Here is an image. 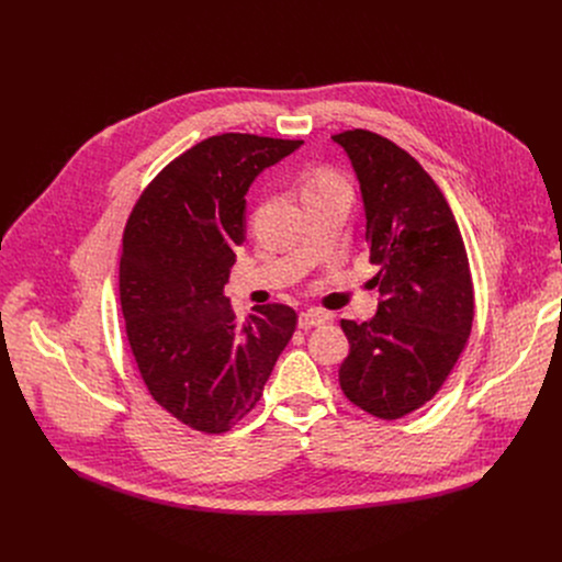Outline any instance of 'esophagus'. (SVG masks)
Returning <instances> with one entry per match:
<instances>
[{
    "instance_id": "34e87169",
    "label": "esophagus",
    "mask_w": 562,
    "mask_h": 562,
    "mask_svg": "<svg viewBox=\"0 0 562 562\" xmlns=\"http://www.w3.org/2000/svg\"><path fill=\"white\" fill-rule=\"evenodd\" d=\"M325 315L319 313V311H315V308H308V311H302L300 315H297V327L300 329H311V327H319V325H325Z\"/></svg>"
}]
</instances>
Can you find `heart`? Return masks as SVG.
<instances>
[{
  "mask_svg": "<svg viewBox=\"0 0 562 562\" xmlns=\"http://www.w3.org/2000/svg\"><path fill=\"white\" fill-rule=\"evenodd\" d=\"M334 184H345V182H342L336 173H331V171H327V169H319V171H313L311 176H306V180H304V193L327 189V187H334Z\"/></svg>",
  "mask_w": 562,
  "mask_h": 562,
  "instance_id": "b5f03b06",
  "label": "heart"
}]
</instances>
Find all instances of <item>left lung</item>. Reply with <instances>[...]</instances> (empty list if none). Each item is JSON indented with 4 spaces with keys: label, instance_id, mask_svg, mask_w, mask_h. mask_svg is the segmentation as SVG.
<instances>
[{
    "label": "left lung",
    "instance_id": "left-lung-1",
    "mask_svg": "<svg viewBox=\"0 0 562 562\" xmlns=\"http://www.w3.org/2000/svg\"><path fill=\"white\" fill-rule=\"evenodd\" d=\"M356 171L373 282L369 323L342 319L349 356L340 386L367 414L395 420L431 400L458 362L473 323L469 260L456 217L429 173L371 131L331 137Z\"/></svg>",
    "mask_w": 562,
    "mask_h": 562
}]
</instances>
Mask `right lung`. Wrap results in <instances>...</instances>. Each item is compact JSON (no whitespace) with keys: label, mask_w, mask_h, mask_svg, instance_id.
I'll return each instance as SVG.
<instances>
[{"label":"right lung","mask_w":562,"mask_h":562,"mask_svg":"<svg viewBox=\"0 0 562 562\" xmlns=\"http://www.w3.org/2000/svg\"><path fill=\"white\" fill-rule=\"evenodd\" d=\"M302 144L213 135L176 157L126 222L120 300L131 351L155 403L198 431L224 434L256 407L295 331V311L278 302L237 323L224 284L254 180Z\"/></svg>","instance_id":"1"}]
</instances>
